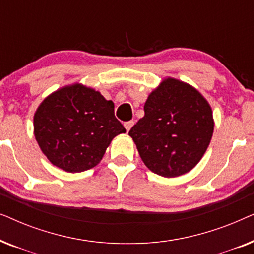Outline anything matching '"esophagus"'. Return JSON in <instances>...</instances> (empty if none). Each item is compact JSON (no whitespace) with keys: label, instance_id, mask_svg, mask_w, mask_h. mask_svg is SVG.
Here are the masks:
<instances>
[{"label":"esophagus","instance_id":"esophagus-1","mask_svg":"<svg viewBox=\"0 0 254 254\" xmlns=\"http://www.w3.org/2000/svg\"><path fill=\"white\" fill-rule=\"evenodd\" d=\"M133 125H134V121H127V123L124 124V126H125V128H126L127 131H129L130 128L133 127Z\"/></svg>","mask_w":254,"mask_h":254}]
</instances>
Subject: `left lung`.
<instances>
[{"mask_svg":"<svg viewBox=\"0 0 254 254\" xmlns=\"http://www.w3.org/2000/svg\"><path fill=\"white\" fill-rule=\"evenodd\" d=\"M213 131L207 99L192 85L168 77L148 96L144 117L128 134L150 171L175 178L200 162Z\"/></svg>","mask_w":254,"mask_h":254,"instance_id":"left-lung-1","label":"left lung"}]
</instances>
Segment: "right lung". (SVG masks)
Segmentation results:
<instances>
[{
    "instance_id": "right-lung-1",
    "label": "right lung",
    "mask_w": 254,
    "mask_h": 254,
    "mask_svg": "<svg viewBox=\"0 0 254 254\" xmlns=\"http://www.w3.org/2000/svg\"><path fill=\"white\" fill-rule=\"evenodd\" d=\"M33 128L48 161L71 173L96 166L111 141L126 133L114 117L112 100L81 83L47 96L34 113Z\"/></svg>"
}]
</instances>
